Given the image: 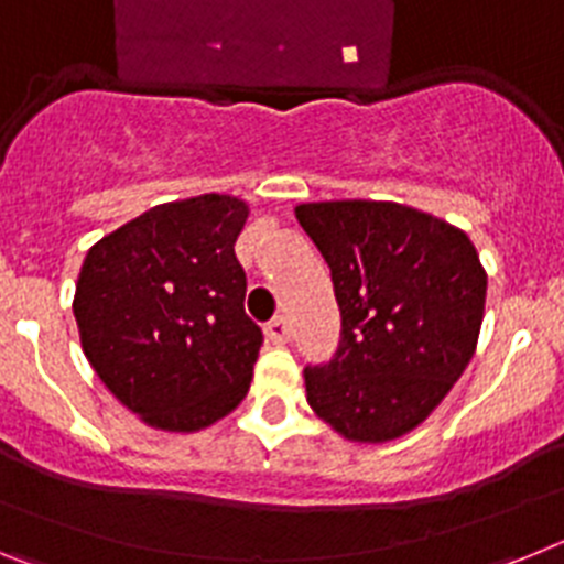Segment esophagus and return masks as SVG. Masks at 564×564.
I'll use <instances>...</instances> for the list:
<instances>
[{
  "label": "esophagus",
  "mask_w": 564,
  "mask_h": 564,
  "mask_svg": "<svg viewBox=\"0 0 564 564\" xmlns=\"http://www.w3.org/2000/svg\"><path fill=\"white\" fill-rule=\"evenodd\" d=\"M265 336L271 344H285L291 338V327H288L285 316H273L265 325Z\"/></svg>",
  "instance_id": "34e87169"
}]
</instances>
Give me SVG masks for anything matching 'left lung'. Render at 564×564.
<instances>
[{
	"instance_id": "obj_1",
	"label": "left lung",
	"mask_w": 564,
	"mask_h": 564,
	"mask_svg": "<svg viewBox=\"0 0 564 564\" xmlns=\"http://www.w3.org/2000/svg\"><path fill=\"white\" fill-rule=\"evenodd\" d=\"M296 220L325 257L341 311L333 358L305 367L307 403L347 441H395L475 356L480 257L460 228L401 203H305Z\"/></svg>"
}]
</instances>
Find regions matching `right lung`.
<instances>
[{
  "label": "right lung",
  "instance_id": "right-lung-1",
  "mask_svg": "<svg viewBox=\"0 0 564 564\" xmlns=\"http://www.w3.org/2000/svg\"><path fill=\"white\" fill-rule=\"evenodd\" d=\"M228 194L163 203L98 239L78 273L82 347L118 401L163 432H197L246 398L262 330L246 313Z\"/></svg>",
  "mask_w": 564,
  "mask_h": 564
}]
</instances>
